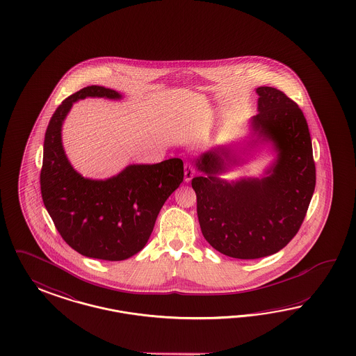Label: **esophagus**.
Here are the masks:
<instances>
[{"label":"esophagus","mask_w":356,"mask_h":356,"mask_svg":"<svg viewBox=\"0 0 356 356\" xmlns=\"http://www.w3.org/2000/svg\"><path fill=\"white\" fill-rule=\"evenodd\" d=\"M194 173H195V171H194L193 165L189 164V163H185V165H184V180L186 183H189L193 179Z\"/></svg>","instance_id":"esophagus-1"}]
</instances>
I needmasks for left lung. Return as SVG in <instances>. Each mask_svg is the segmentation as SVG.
Segmentation results:
<instances>
[{
	"label": "left lung",
	"instance_id": "left-lung-1",
	"mask_svg": "<svg viewBox=\"0 0 356 356\" xmlns=\"http://www.w3.org/2000/svg\"><path fill=\"white\" fill-rule=\"evenodd\" d=\"M259 113L249 145H271L275 158L261 177L228 181L220 175L244 159L229 145L201 154L192 179L206 241L228 257L254 259L284 248L302 226L316 186L312 140L302 109L274 87L256 88Z\"/></svg>",
	"mask_w": 356,
	"mask_h": 356
}]
</instances>
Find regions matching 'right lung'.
I'll return each mask as SVG.
<instances>
[{
  "instance_id": "add662e5",
  "label": "right lung",
  "mask_w": 356,
  "mask_h": 356,
  "mask_svg": "<svg viewBox=\"0 0 356 356\" xmlns=\"http://www.w3.org/2000/svg\"><path fill=\"white\" fill-rule=\"evenodd\" d=\"M86 97L120 100L103 86H87L56 109L44 138L40 189L44 206L65 241L90 259L122 261L146 245L167 198L184 180L181 159L129 164L104 180L83 177L63 146V124L73 103Z\"/></svg>"
}]
</instances>
